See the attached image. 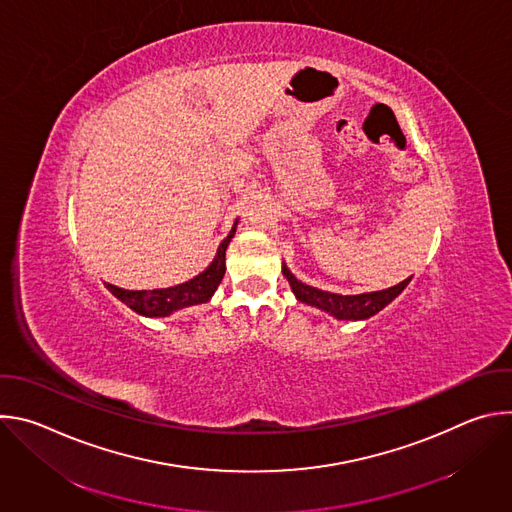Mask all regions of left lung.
<instances>
[{"label":"left lung","instance_id":"obj_1","mask_svg":"<svg viewBox=\"0 0 512 512\" xmlns=\"http://www.w3.org/2000/svg\"><path fill=\"white\" fill-rule=\"evenodd\" d=\"M281 271H283V277L289 281V287H291V291H294L298 302L318 308V310L334 316L336 320H352V322L367 320V318L379 314L385 306H389L401 294V291L411 281V277H407L405 281H401L389 289L369 291V294H358V296H340V294H332V291H324V289L312 287L308 283H302L294 273L287 269L285 263H281Z\"/></svg>","mask_w":512,"mask_h":512}]
</instances>
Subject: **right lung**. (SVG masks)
Masks as SVG:
<instances>
[{
	"label": "right lung",
	"instance_id": "right-lung-1",
	"mask_svg": "<svg viewBox=\"0 0 512 512\" xmlns=\"http://www.w3.org/2000/svg\"><path fill=\"white\" fill-rule=\"evenodd\" d=\"M239 225V218L233 223V229L229 231L227 239L218 245L214 259L210 265L198 273L196 277L178 283L174 287H162V289H123L113 283H105V287L111 291V294L121 300L127 308L137 312L139 316L145 318H166L178 310L196 306V304H206L218 287V283L225 277V255L231 239L235 237Z\"/></svg>",
	"mask_w": 512,
	"mask_h": 512
}]
</instances>
